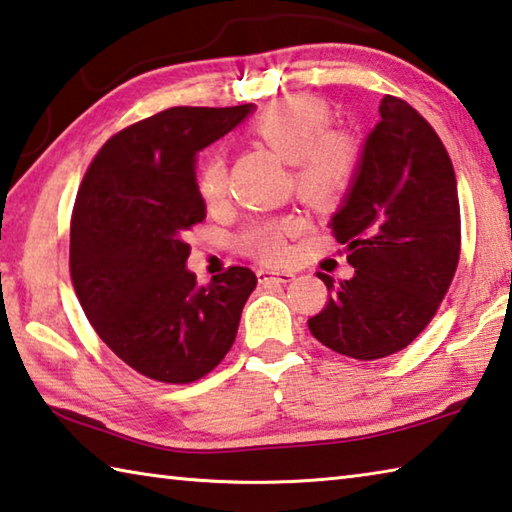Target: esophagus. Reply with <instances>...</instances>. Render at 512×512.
Listing matches in <instances>:
<instances>
[{"label": "esophagus", "instance_id": "obj_1", "mask_svg": "<svg viewBox=\"0 0 512 512\" xmlns=\"http://www.w3.org/2000/svg\"><path fill=\"white\" fill-rule=\"evenodd\" d=\"M258 283H290L294 281V274L292 272H279V270H258Z\"/></svg>", "mask_w": 512, "mask_h": 512}]
</instances>
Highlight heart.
<instances>
[{
    "mask_svg": "<svg viewBox=\"0 0 512 512\" xmlns=\"http://www.w3.org/2000/svg\"><path fill=\"white\" fill-rule=\"evenodd\" d=\"M251 137L276 157L294 166L299 195L312 206H330L351 184L357 166V148L351 137L330 132L328 107L312 96H290L276 101L249 125ZM227 170L220 157L206 159L197 173V193L206 204L222 200ZM297 220H261L240 233V247L267 263L288 256V238Z\"/></svg>",
    "mask_w": 512,
    "mask_h": 512,
    "instance_id": "1",
    "label": "heart"
}]
</instances>
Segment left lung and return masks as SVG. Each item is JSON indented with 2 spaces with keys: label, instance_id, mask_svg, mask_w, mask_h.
I'll return each instance as SVG.
<instances>
[{
  "label": "left lung",
  "instance_id": "obj_1",
  "mask_svg": "<svg viewBox=\"0 0 512 512\" xmlns=\"http://www.w3.org/2000/svg\"><path fill=\"white\" fill-rule=\"evenodd\" d=\"M351 251L353 279L335 285L308 319L321 344L355 360L402 351L432 321L454 279L461 209L450 155L432 125L396 96H384L355 175L330 218Z\"/></svg>",
  "mask_w": 512,
  "mask_h": 512
}]
</instances>
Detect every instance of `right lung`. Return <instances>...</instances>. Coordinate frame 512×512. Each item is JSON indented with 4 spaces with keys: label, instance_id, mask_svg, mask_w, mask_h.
<instances>
[{
    "label": "right lung",
    "instance_id": "right-lung-1",
    "mask_svg": "<svg viewBox=\"0 0 512 512\" xmlns=\"http://www.w3.org/2000/svg\"><path fill=\"white\" fill-rule=\"evenodd\" d=\"M256 110L170 107L105 143L71 215L69 270L89 324L114 355L146 378L200 380L229 353L256 288L249 267L197 285L184 240L206 218L197 152Z\"/></svg>",
    "mask_w": 512,
    "mask_h": 512
}]
</instances>
